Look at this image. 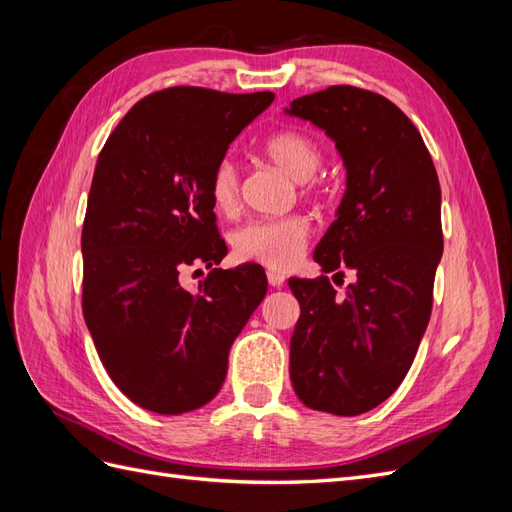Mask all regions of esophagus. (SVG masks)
I'll return each instance as SVG.
<instances>
[{
	"mask_svg": "<svg viewBox=\"0 0 512 512\" xmlns=\"http://www.w3.org/2000/svg\"><path fill=\"white\" fill-rule=\"evenodd\" d=\"M267 280H269V284L273 286V288H280V286H284V282H286V277H284V273H280V271H269L267 273Z\"/></svg>",
	"mask_w": 512,
	"mask_h": 512,
	"instance_id": "34e87169",
	"label": "esophagus"
}]
</instances>
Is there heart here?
<instances>
[{"label": "heart", "instance_id": "obj_1", "mask_svg": "<svg viewBox=\"0 0 512 512\" xmlns=\"http://www.w3.org/2000/svg\"><path fill=\"white\" fill-rule=\"evenodd\" d=\"M262 153L288 177L299 181L303 196H314L322 188L316 181L324 151L316 138L305 130H282L262 143ZM209 198L213 209L222 215L237 213L241 205V177L235 162L215 164L209 179ZM312 224L301 213L284 218H260L239 226L230 237L232 252L247 262H258L269 269H288L305 250Z\"/></svg>", "mask_w": 512, "mask_h": 512}]
</instances>
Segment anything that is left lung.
I'll list each match as a JSON object with an SVG mask.
<instances>
[{
	"mask_svg": "<svg viewBox=\"0 0 512 512\" xmlns=\"http://www.w3.org/2000/svg\"><path fill=\"white\" fill-rule=\"evenodd\" d=\"M286 113L327 132L348 170L314 252L324 275L288 282L301 305L290 380L307 408L356 416L397 391L427 329L444 247L440 181L414 123L374 91L333 85ZM346 270L353 284L337 293Z\"/></svg>",
	"mask_w": 512,
	"mask_h": 512,
	"instance_id": "obj_1",
	"label": "left lung"
}]
</instances>
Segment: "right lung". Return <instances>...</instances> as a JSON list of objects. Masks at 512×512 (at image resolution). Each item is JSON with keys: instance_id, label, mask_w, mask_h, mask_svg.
Wrapping results in <instances>:
<instances>
[{"instance_id": "right-lung-1", "label": "right lung", "mask_w": 512, "mask_h": 512, "mask_svg": "<svg viewBox=\"0 0 512 512\" xmlns=\"http://www.w3.org/2000/svg\"><path fill=\"white\" fill-rule=\"evenodd\" d=\"M273 98L168 87L136 102L100 151L81 235L83 316L108 376L145 410L209 404L265 299L267 275L252 262L212 269L194 293L178 273L226 256L209 179Z\"/></svg>"}]
</instances>
